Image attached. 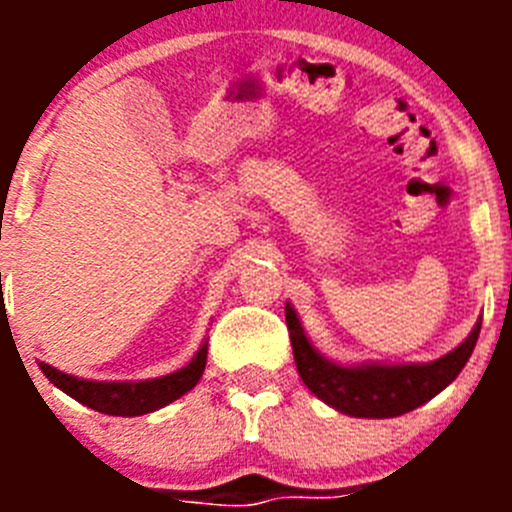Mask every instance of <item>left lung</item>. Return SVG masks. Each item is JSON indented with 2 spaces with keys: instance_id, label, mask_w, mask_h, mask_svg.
Here are the masks:
<instances>
[{
  "instance_id": "left-lung-1",
  "label": "left lung",
  "mask_w": 512,
  "mask_h": 512,
  "mask_svg": "<svg viewBox=\"0 0 512 512\" xmlns=\"http://www.w3.org/2000/svg\"><path fill=\"white\" fill-rule=\"evenodd\" d=\"M289 341L295 351V364L302 382L315 397L333 410L351 418H397L410 410L420 408L428 400L446 390L477 346L482 318L472 328L467 341L459 343L454 351L428 364H338L320 354L305 336L295 307H284Z\"/></svg>"
}]
</instances>
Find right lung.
Instances as JSON below:
<instances>
[{
    "mask_svg": "<svg viewBox=\"0 0 512 512\" xmlns=\"http://www.w3.org/2000/svg\"><path fill=\"white\" fill-rule=\"evenodd\" d=\"M205 364L207 341H202L200 351L179 372L156 379H140V382H97V379H81L71 377L66 372H58L56 366L43 364V361L38 366L43 369L45 377L56 384L58 390L74 397L81 405H87V408L104 415L135 418V415L153 413V410L164 408L169 402L187 395L194 384L200 382L202 372H205Z\"/></svg>",
    "mask_w": 512,
    "mask_h": 512,
    "instance_id": "add662e5",
    "label": "right lung"
}]
</instances>
